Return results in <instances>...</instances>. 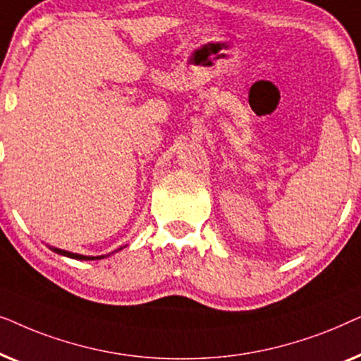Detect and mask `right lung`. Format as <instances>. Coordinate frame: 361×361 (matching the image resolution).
I'll use <instances>...</instances> for the list:
<instances>
[{"label":"right lung","instance_id":"obj_1","mask_svg":"<svg viewBox=\"0 0 361 361\" xmlns=\"http://www.w3.org/2000/svg\"><path fill=\"white\" fill-rule=\"evenodd\" d=\"M52 251H56L59 255H63L67 256V258H72V259H102L105 258V256H83V255H77V253H71V251H66V250H59V248H52V246H49ZM121 250V248H120Z\"/></svg>","mask_w":361,"mask_h":361}]
</instances>
